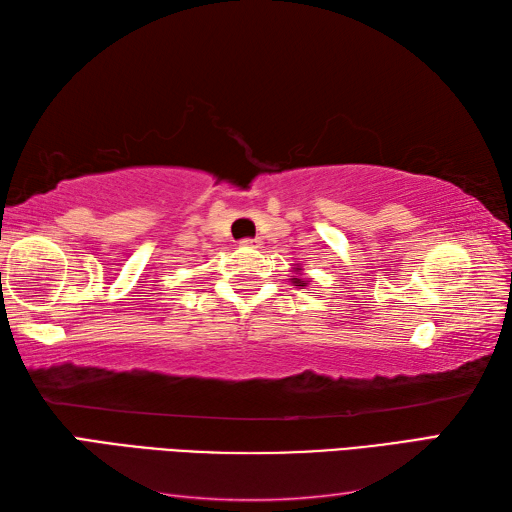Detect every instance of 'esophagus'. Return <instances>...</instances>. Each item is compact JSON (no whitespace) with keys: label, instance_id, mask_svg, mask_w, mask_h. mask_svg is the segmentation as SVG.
<instances>
[{"label":"esophagus","instance_id":"1","mask_svg":"<svg viewBox=\"0 0 512 512\" xmlns=\"http://www.w3.org/2000/svg\"><path fill=\"white\" fill-rule=\"evenodd\" d=\"M239 244L246 246V248H259V239H242Z\"/></svg>","mask_w":512,"mask_h":512}]
</instances>
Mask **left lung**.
<instances>
[{"label": "left lung", "instance_id": "left-lung-1", "mask_svg": "<svg viewBox=\"0 0 512 512\" xmlns=\"http://www.w3.org/2000/svg\"><path fill=\"white\" fill-rule=\"evenodd\" d=\"M301 266H295V268H292V273H295V277H292L290 281H292V284H295V286H301V288H306L308 286V281H303L301 279Z\"/></svg>", "mask_w": 512, "mask_h": 512}]
</instances>
